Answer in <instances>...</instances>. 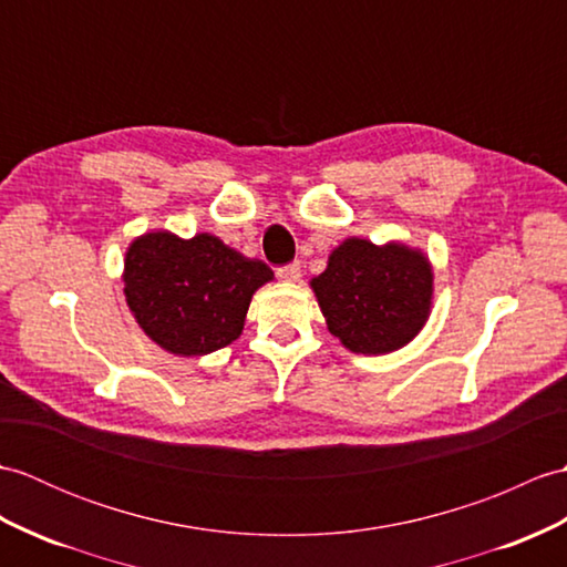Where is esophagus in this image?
I'll return each instance as SVG.
<instances>
[{
	"instance_id": "esophagus-1",
	"label": "esophagus",
	"mask_w": 567,
	"mask_h": 567,
	"mask_svg": "<svg viewBox=\"0 0 567 567\" xmlns=\"http://www.w3.org/2000/svg\"><path fill=\"white\" fill-rule=\"evenodd\" d=\"M278 278H280V280H285V282H297V280L301 278V266H299V260L289 262V266L278 268Z\"/></svg>"
}]
</instances>
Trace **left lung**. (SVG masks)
Instances as JSON below:
<instances>
[{
    "instance_id": "left-lung-1",
    "label": "left lung",
    "mask_w": 567,
    "mask_h": 567,
    "mask_svg": "<svg viewBox=\"0 0 567 567\" xmlns=\"http://www.w3.org/2000/svg\"><path fill=\"white\" fill-rule=\"evenodd\" d=\"M328 331L348 350H399L425 326L432 305L427 258L403 244L346 239L311 280Z\"/></svg>"
}]
</instances>
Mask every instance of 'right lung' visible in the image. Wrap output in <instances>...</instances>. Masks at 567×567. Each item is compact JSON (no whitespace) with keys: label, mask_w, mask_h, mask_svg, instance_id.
I'll return each instance as SVG.
<instances>
[{"label":"right lung","mask_w":567,"mask_h":567,"mask_svg":"<svg viewBox=\"0 0 567 567\" xmlns=\"http://www.w3.org/2000/svg\"><path fill=\"white\" fill-rule=\"evenodd\" d=\"M123 280L142 331L164 350L190 358L241 336L251 297L272 280V270L213 234L186 241L152 231L130 244Z\"/></svg>","instance_id":"right-lung-1"}]
</instances>
